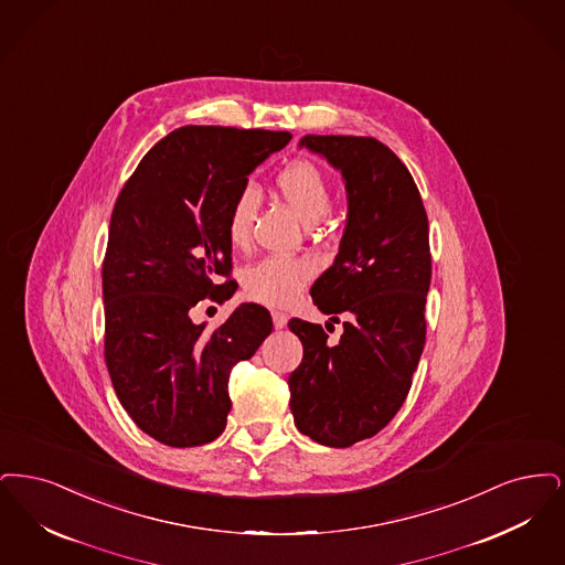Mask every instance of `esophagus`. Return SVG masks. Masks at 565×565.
I'll list each match as a JSON object with an SVG mask.
<instances>
[{
    "label": "esophagus",
    "mask_w": 565,
    "mask_h": 565,
    "mask_svg": "<svg viewBox=\"0 0 565 565\" xmlns=\"http://www.w3.org/2000/svg\"><path fill=\"white\" fill-rule=\"evenodd\" d=\"M271 320H274L276 329H282L287 324V317L282 312H271Z\"/></svg>",
    "instance_id": "34e87169"
}]
</instances>
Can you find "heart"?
<instances>
[{"instance_id":"obj_1","label":"heart","mask_w":565,"mask_h":565,"mask_svg":"<svg viewBox=\"0 0 565 565\" xmlns=\"http://www.w3.org/2000/svg\"><path fill=\"white\" fill-rule=\"evenodd\" d=\"M276 188L291 204L299 220L308 225L322 220L331 209V188L324 174L308 160H295L276 174ZM259 196L253 188H243L227 215V238L245 246L250 238ZM315 268L308 259L271 255L246 270L245 291L250 299L282 308L297 299L310 282Z\"/></svg>"}]
</instances>
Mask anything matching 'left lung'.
<instances>
[{"label": "left lung", "instance_id": "left-lung-1", "mask_svg": "<svg viewBox=\"0 0 565 565\" xmlns=\"http://www.w3.org/2000/svg\"><path fill=\"white\" fill-rule=\"evenodd\" d=\"M299 148L327 158L345 183L340 253L310 289L331 322L344 319V333L331 342L320 324L289 320L303 345L289 405L301 435L350 447L377 435L412 388L426 342L428 217L412 172L377 139L306 135Z\"/></svg>", "mask_w": 565, "mask_h": 565}]
</instances>
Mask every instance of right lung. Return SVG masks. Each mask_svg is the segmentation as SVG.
Returning a JSON list of instances; mask_svg holds the SVG:
<instances>
[{"label":"right lung","mask_w":565,"mask_h":565,"mask_svg":"<svg viewBox=\"0 0 565 565\" xmlns=\"http://www.w3.org/2000/svg\"><path fill=\"white\" fill-rule=\"evenodd\" d=\"M289 141L282 130L181 126L149 149L116 200L103 262L105 363L124 409L156 441H215L232 409L230 371L271 333L259 303L238 306L211 333L190 310L236 291L232 202Z\"/></svg>","instance_id":"right-lung-1"}]
</instances>
